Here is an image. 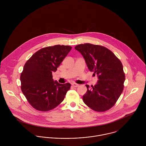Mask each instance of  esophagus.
<instances>
[{
  "label": "esophagus",
  "mask_w": 146,
  "mask_h": 146,
  "mask_svg": "<svg viewBox=\"0 0 146 146\" xmlns=\"http://www.w3.org/2000/svg\"><path fill=\"white\" fill-rule=\"evenodd\" d=\"M72 85L74 86V87H77V86H79V84H78L75 83H72Z\"/></svg>",
  "instance_id": "esophagus-1"
}]
</instances>
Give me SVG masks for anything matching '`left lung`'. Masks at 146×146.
I'll list each match as a JSON object with an SVG mask.
<instances>
[{"instance_id":"left-lung-1","label":"left lung","mask_w":146,"mask_h":146,"mask_svg":"<svg viewBox=\"0 0 146 146\" xmlns=\"http://www.w3.org/2000/svg\"><path fill=\"white\" fill-rule=\"evenodd\" d=\"M75 49L82 54L88 69L97 74L98 79L91 89L86 85L84 102L97 112L109 110L124 89L125 76L122 63L113 52L101 45L85 43L76 45Z\"/></svg>"}]
</instances>
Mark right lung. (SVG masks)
<instances>
[{"label":"right lung","instance_id":"right-lung-1","mask_svg":"<svg viewBox=\"0 0 146 146\" xmlns=\"http://www.w3.org/2000/svg\"><path fill=\"white\" fill-rule=\"evenodd\" d=\"M71 48L63 45L42 48L25 64L20 76L21 90L35 109L48 111L63 101L71 84L54 81L52 72L57 71Z\"/></svg>","mask_w":146,"mask_h":146}]
</instances>
